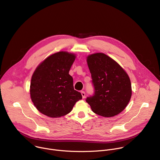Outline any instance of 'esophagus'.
<instances>
[{
  "label": "esophagus",
  "instance_id": "esophagus-1",
  "mask_svg": "<svg viewBox=\"0 0 160 160\" xmlns=\"http://www.w3.org/2000/svg\"><path fill=\"white\" fill-rule=\"evenodd\" d=\"M81 94H82V98H85V92H84V91H82V92H81Z\"/></svg>",
  "mask_w": 160,
  "mask_h": 160
}]
</instances>
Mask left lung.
Wrapping results in <instances>:
<instances>
[{"mask_svg": "<svg viewBox=\"0 0 160 160\" xmlns=\"http://www.w3.org/2000/svg\"><path fill=\"white\" fill-rule=\"evenodd\" d=\"M87 61L94 94L87 98L86 102L97 115L104 117L118 115L126 108L132 96L128 75L115 61L104 53L89 55Z\"/></svg>", "mask_w": 160, "mask_h": 160, "instance_id": "obj_1", "label": "left lung"}]
</instances>
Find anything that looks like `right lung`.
<instances>
[{"label": "right lung", "instance_id": "right-lung-1", "mask_svg": "<svg viewBox=\"0 0 160 160\" xmlns=\"http://www.w3.org/2000/svg\"><path fill=\"white\" fill-rule=\"evenodd\" d=\"M75 55L65 51L56 52L42 62L34 72L30 83V96L36 108L51 118L64 116L82 99L73 87L69 75Z\"/></svg>", "mask_w": 160, "mask_h": 160}]
</instances>
